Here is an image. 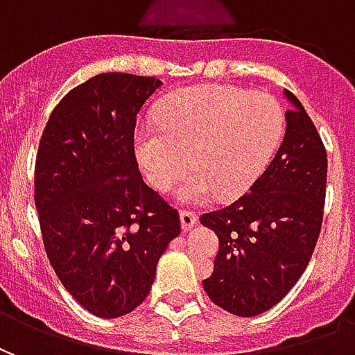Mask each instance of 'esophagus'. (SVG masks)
I'll return each instance as SVG.
<instances>
[{
  "label": "esophagus",
  "instance_id": "obj_1",
  "mask_svg": "<svg viewBox=\"0 0 355 355\" xmlns=\"http://www.w3.org/2000/svg\"><path fill=\"white\" fill-rule=\"evenodd\" d=\"M180 224H182V230L190 232L198 224V215L192 211H180Z\"/></svg>",
  "mask_w": 355,
  "mask_h": 355
}]
</instances>
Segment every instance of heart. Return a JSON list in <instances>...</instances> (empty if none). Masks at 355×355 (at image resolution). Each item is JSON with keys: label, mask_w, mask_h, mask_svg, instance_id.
Masks as SVG:
<instances>
[{"label": "heart", "mask_w": 355, "mask_h": 355, "mask_svg": "<svg viewBox=\"0 0 355 355\" xmlns=\"http://www.w3.org/2000/svg\"><path fill=\"white\" fill-rule=\"evenodd\" d=\"M155 127L135 132V154L148 182L167 192L190 167L177 198L188 205L213 196L236 200L262 177L285 135V112L268 93L201 85L159 104Z\"/></svg>", "instance_id": "b5f03b06"}]
</instances>
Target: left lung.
<instances>
[{
  "mask_svg": "<svg viewBox=\"0 0 355 355\" xmlns=\"http://www.w3.org/2000/svg\"><path fill=\"white\" fill-rule=\"evenodd\" d=\"M287 129L277 154L249 192L228 207L201 215L218 236L209 298L226 312H266L304 274L318 243L327 186V152L295 94L285 91Z\"/></svg>",
  "mask_w": 355,
  "mask_h": 355,
  "instance_id": "1",
  "label": "left lung"
}]
</instances>
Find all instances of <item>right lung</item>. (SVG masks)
Returning <instances> with one entry per match:
<instances>
[{
  "instance_id": "1",
  "label": "right lung",
  "mask_w": 355,
  "mask_h": 355,
  "mask_svg": "<svg viewBox=\"0 0 355 355\" xmlns=\"http://www.w3.org/2000/svg\"><path fill=\"white\" fill-rule=\"evenodd\" d=\"M155 78L98 73L53 110L35 157L34 200L45 253L87 312L119 318L144 302L178 211L142 180L135 125Z\"/></svg>"
}]
</instances>
